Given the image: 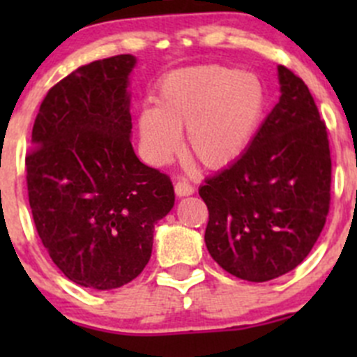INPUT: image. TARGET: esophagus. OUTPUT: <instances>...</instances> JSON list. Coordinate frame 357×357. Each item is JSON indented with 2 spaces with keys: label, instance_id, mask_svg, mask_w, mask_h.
<instances>
[{
  "label": "esophagus",
  "instance_id": "esophagus-1",
  "mask_svg": "<svg viewBox=\"0 0 357 357\" xmlns=\"http://www.w3.org/2000/svg\"><path fill=\"white\" fill-rule=\"evenodd\" d=\"M174 192L178 197H188V195H193L195 188H193V186L190 185L185 178H179V179H176V183H174Z\"/></svg>",
  "mask_w": 357,
  "mask_h": 357
}]
</instances>
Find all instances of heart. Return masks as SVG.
<instances>
[{"mask_svg":"<svg viewBox=\"0 0 357 357\" xmlns=\"http://www.w3.org/2000/svg\"><path fill=\"white\" fill-rule=\"evenodd\" d=\"M264 109L255 75L226 66L181 68L158 82L155 107L139 112V143L152 164H165L186 129L190 155L207 169H225L245 153Z\"/></svg>","mask_w":357,"mask_h":357,"instance_id":"1","label":"heart"}]
</instances>
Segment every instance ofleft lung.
Masks as SVG:
<instances>
[{
    "label": "left lung",
    "mask_w": 357,
    "mask_h": 357,
    "mask_svg": "<svg viewBox=\"0 0 357 357\" xmlns=\"http://www.w3.org/2000/svg\"><path fill=\"white\" fill-rule=\"evenodd\" d=\"M282 96L242 157L205 179V245L225 271L269 282L297 268L326 222L332 157L325 121L301 77L278 67Z\"/></svg>",
    "instance_id": "1"
}]
</instances>
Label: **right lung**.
<instances>
[{
    "label": "right lung",
    "instance_id": "add662e5",
    "mask_svg": "<svg viewBox=\"0 0 357 357\" xmlns=\"http://www.w3.org/2000/svg\"><path fill=\"white\" fill-rule=\"evenodd\" d=\"M132 55L79 67L43 100L25 155L43 245L70 282L112 290L149 264L153 228L174 205L167 174L131 145Z\"/></svg>",
    "mask_w": 357,
    "mask_h": 357
}]
</instances>
